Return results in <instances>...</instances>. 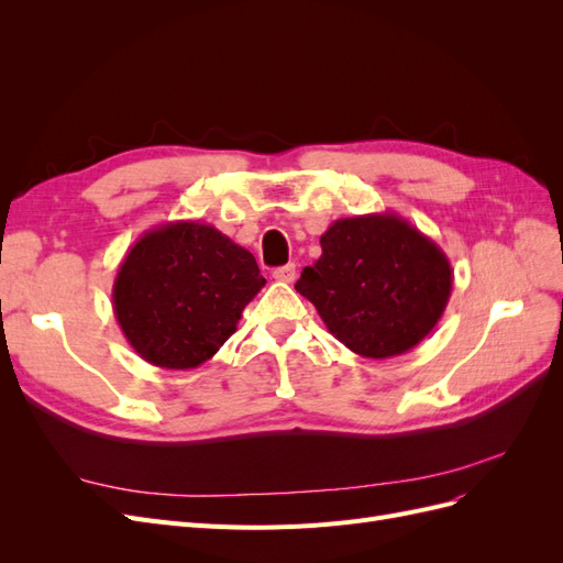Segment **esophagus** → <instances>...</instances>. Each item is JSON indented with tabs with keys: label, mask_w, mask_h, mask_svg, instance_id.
Returning <instances> with one entry per match:
<instances>
[{
	"label": "esophagus",
	"mask_w": 563,
	"mask_h": 563,
	"mask_svg": "<svg viewBox=\"0 0 563 563\" xmlns=\"http://www.w3.org/2000/svg\"><path fill=\"white\" fill-rule=\"evenodd\" d=\"M272 277H275L277 282L291 284V282L296 279V265H294V263H288V265H284V267H277L275 272H272Z\"/></svg>",
	"instance_id": "esophagus-1"
}]
</instances>
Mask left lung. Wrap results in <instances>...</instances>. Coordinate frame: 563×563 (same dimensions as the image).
I'll list each match as a JSON object with an SVG mask.
<instances>
[{"label": "left lung", "mask_w": 563, "mask_h": 563, "mask_svg": "<svg viewBox=\"0 0 563 563\" xmlns=\"http://www.w3.org/2000/svg\"><path fill=\"white\" fill-rule=\"evenodd\" d=\"M296 291L347 350L389 360L430 335L444 314L453 269L430 236L397 213L340 218Z\"/></svg>", "instance_id": "1"}]
</instances>
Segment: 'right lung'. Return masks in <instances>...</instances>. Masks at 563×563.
Returning <instances> with one entry per match:
<instances>
[{"label": "right lung", "mask_w": 563, "mask_h": 563, "mask_svg": "<svg viewBox=\"0 0 563 563\" xmlns=\"http://www.w3.org/2000/svg\"><path fill=\"white\" fill-rule=\"evenodd\" d=\"M263 286L244 246L199 220H174L129 249L112 284V310L141 360L187 371L225 345Z\"/></svg>", "instance_id": "1"}]
</instances>
